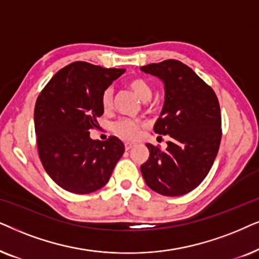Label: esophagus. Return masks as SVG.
<instances>
[{
	"instance_id": "34e87169",
	"label": "esophagus",
	"mask_w": 259,
	"mask_h": 259,
	"mask_svg": "<svg viewBox=\"0 0 259 259\" xmlns=\"http://www.w3.org/2000/svg\"><path fill=\"white\" fill-rule=\"evenodd\" d=\"M124 146H125V150H130L134 146H135V144L130 143V142H125V144H124Z\"/></svg>"
}]
</instances>
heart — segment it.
<instances>
[{
  "label": "heart",
  "instance_id": "b5f03b06",
  "mask_svg": "<svg viewBox=\"0 0 259 259\" xmlns=\"http://www.w3.org/2000/svg\"><path fill=\"white\" fill-rule=\"evenodd\" d=\"M127 88H129L135 94L137 97H139L142 102H147L151 98V95H153V90H151V86L147 80H144L143 78L136 77L132 78L129 81L126 82ZM112 90L106 89L102 95V106L105 111H109L110 109L112 108ZM142 122L140 120H134L129 118H123L117 120V122L112 125L113 133L116 134L117 136L122 137L124 140H136L140 135V130L142 127Z\"/></svg>",
  "mask_w": 259,
  "mask_h": 259
}]
</instances>
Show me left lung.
<instances>
[{"instance_id":"1","label":"left lung","mask_w":259,"mask_h":259,"mask_svg":"<svg viewBox=\"0 0 259 259\" xmlns=\"http://www.w3.org/2000/svg\"><path fill=\"white\" fill-rule=\"evenodd\" d=\"M164 84V104L154 132L169 135L167 149L147 144L149 158L141 165L148 187L179 196L201 184L212 168L222 140V115L211 86L181 61L168 59L141 67Z\"/></svg>"}]
</instances>
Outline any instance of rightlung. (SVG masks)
<instances>
[{
    "label": "right lung",
    "mask_w": 259,
    "mask_h": 259,
    "mask_svg": "<svg viewBox=\"0 0 259 259\" xmlns=\"http://www.w3.org/2000/svg\"><path fill=\"white\" fill-rule=\"evenodd\" d=\"M124 68H104L75 61L55 73L34 109L39 157L46 173L65 191L88 194L104 187L124 153L115 136L90 137L104 112L102 95Z\"/></svg>",
    "instance_id": "1"
}]
</instances>
